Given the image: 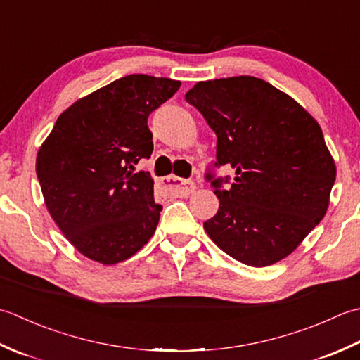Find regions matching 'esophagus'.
Masks as SVG:
<instances>
[{
  "mask_svg": "<svg viewBox=\"0 0 360 360\" xmlns=\"http://www.w3.org/2000/svg\"><path fill=\"white\" fill-rule=\"evenodd\" d=\"M161 185L166 188V191H169V193L181 195V197H186L195 191L194 181L183 180L180 177H175V175H169V177L161 179Z\"/></svg>",
  "mask_w": 360,
  "mask_h": 360,
  "instance_id": "esophagus-1",
  "label": "esophagus"
}]
</instances>
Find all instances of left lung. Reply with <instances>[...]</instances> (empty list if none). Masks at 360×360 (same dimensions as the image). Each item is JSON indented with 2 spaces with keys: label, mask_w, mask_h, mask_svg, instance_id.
<instances>
[{
  "label": "left lung",
  "mask_w": 360,
  "mask_h": 360,
  "mask_svg": "<svg viewBox=\"0 0 360 360\" xmlns=\"http://www.w3.org/2000/svg\"><path fill=\"white\" fill-rule=\"evenodd\" d=\"M185 98L217 135L216 166L234 169L229 189L211 181L219 210L205 231L247 266L284 259L329 207L337 171L319 122L289 94L252 76L197 82Z\"/></svg>",
  "instance_id": "left-lung-1"
}]
</instances>
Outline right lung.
<instances>
[{
    "instance_id": "1",
    "label": "right lung",
    "mask_w": 360,
    "mask_h": 360,
    "mask_svg": "<svg viewBox=\"0 0 360 360\" xmlns=\"http://www.w3.org/2000/svg\"><path fill=\"white\" fill-rule=\"evenodd\" d=\"M180 80L130 75L77 99L37 153V177L53 221L88 259L113 266L148 244L160 221L149 172L148 116Z\"/></svg>"
}]
</instances>
